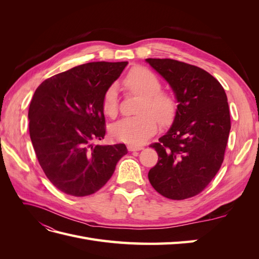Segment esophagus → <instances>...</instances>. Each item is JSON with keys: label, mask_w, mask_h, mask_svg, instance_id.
Listing matches in <instances>:
<instances>
[{"label": "esophagus", "mask_w": 259, "mask_h": 259, "mask_svg": "<svg viewBox=\"0 0 259 259\" xmlns=\"http://www.w3.org/2000/svg\"><path fill=\"white\" fill-rule=\"evenodd\" d=\"M128 151H139V150H143V147H138V146H133V145H130L127 147Z\"/></svg>", "instance_id": "1"}]
</instances>
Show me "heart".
I'll return each instance as SVG.
<instances>
[{
	"label": "heart",
	"instance_id": "1",
	"mask_svg": "<svg viewBox=\"0 0 259 259\" xmlns=\"http://www.w3.org/2000/svg\"><path fill=\"white\" fill-rule=\"evenodd\" d=\"M123 84L128 91L144 97L137 116L124 117L111 127V134L125 144L143 145L158 128V118L161 124H168L176 114L177 104L174 96L162 92V84L158 76L144 67L132 69L124 77ZM104 112L109 116L117 113V89L115 85L109 88L103 100Z\"/></svg>",
	"mask_w": 259,
	"mask_h": 259
}]
</instances>
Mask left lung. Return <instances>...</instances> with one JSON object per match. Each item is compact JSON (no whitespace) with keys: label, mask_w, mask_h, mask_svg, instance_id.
<instances>
[{"label":"left lung","mask_w":259,"mask_h":259,"mask_svg":"<svg viewBox=\"0 0 259 259\" xmlns=\"http://www.w3.org/2000/svg\"><path fill=\"white\" fill-rule=\"evenodd\" d=\"M146 61L173 90L177 109L173 124L151 145L159 160L148 173L163 197L185 200L199 194L222 166L230 132L225 90L205 70L174 59Z\"/></svg>","instance_id":"1"}]
</instances>
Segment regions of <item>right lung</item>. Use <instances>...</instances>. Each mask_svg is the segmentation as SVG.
<instances>
[{
	"mask_svg": "<svg viewBox=\"0 0 259 259\" xmlns=\"http://www.w3.org/2000/svg\"><path fill=\"white\" fill-rule=\"evenodd\" d=\"M127 64L89 62L50 77L34 92L30 138L46 177L60 191L73 197L95 193L127 153L124 144H93L106 134L105 93Z\"/></svg>",
	"mask_w": 259,
	"mask_h": 259,
	"instance_id": "1",
	"label": "right lung"
}]
</instances>
